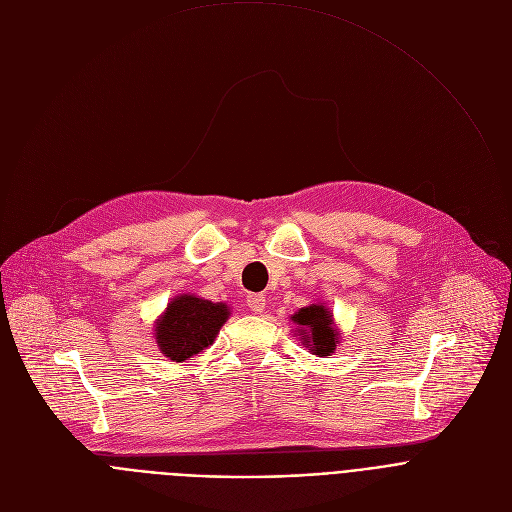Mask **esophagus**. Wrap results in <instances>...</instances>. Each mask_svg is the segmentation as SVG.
Segmentation results:
<instances>
[{"label": "esophagus", "mask_w": 512, "mask_h": 512, "mask_svg": "<svg viewBox=\"0 0 512 512\" xmlns=\"http://www.w3.org/2000/svg\"><path fill=\"white\" fill-rule=\"evenodd\" d=\"M248 307L254 313H262L264 307H266V297L264 295H250L248 297Z\"/></svg>", "instance_id": "1"}]
</instances>
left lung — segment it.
Returning a JSON list of instances; mask_svg holds the SVG:
<instances>
[{
    "label": "left lung",
    "instance_id": "1",
    "mask_svg": "<svg viewBox=\"0 0 512 512\" xmlns=\"http://www.w3.org/2000/svg\"><path fill=\"white\" fill-rule=\"evenodd\" d=\"M291 321L297 325L295 335H299V342L317 358L331 356L335 346L342 344V333L335 325L333 313L321 301L301 307L295 315H291Z\"/></svg>",
    "mask_w": 512,
    "mask_h": 512
}]
</instances>
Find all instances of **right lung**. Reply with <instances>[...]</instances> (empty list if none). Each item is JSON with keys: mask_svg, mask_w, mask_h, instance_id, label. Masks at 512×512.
Segmentation results:
<instances>
[{"mask_svg": "<svg viewBox=\"0 0 512 512\" xmlns=\"http://www.w3.org/2000/svg\"><path fill=\"white\" fill-rule=\"evenodd\" d=\"M225 303H213L197 295H177L154 321V339L160 354L173 362H187L207 350L230 319Z\"/></svg>", "mask_w": 512, "mask_h": 512, "instance_id": "add662e5", "label": "right lung"}]
</instances>
